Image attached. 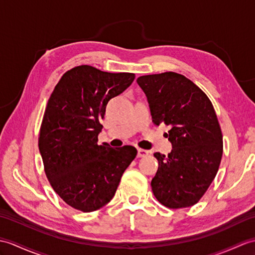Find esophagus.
<instances>
[{
    "label": "esophagus",
    "instance_id": "esophagus-1",
    "mask_svg": "<svg viewBox=\"0 0 255 255\" xmlns=\"http://www.w3.org/2000/svg\"><path fill=\"white\" fill-rule=\"evenodd\" d=\"M149 155V151L143 149H138V157H145Z\"/></svg>",
    "mask_w": 255,
    "mask_h": 255
}]
</instances>
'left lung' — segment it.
<instances>
[{
	"label": "left lung",
	"mask_w": 255,
	"mask_h": 255,
	"mask_svg": "<svg viewBox=\"0 0 255 255\" xmlns=\"http://www.w3.org/2000/svg\"><path fill=\"white\" fill-rule=\"evenodd\" d=\"M153 123L169 127L173 150L158 161L152 191L169 209L192 206L214 180L223 155V135L208 96L183 75L167 72L137 79Z\"/></svg>",
	"instance_id": "8db88e82"
}]
</instances>
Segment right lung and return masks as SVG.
<instances>
[{"instance_id":"obj_1","label":"right lung","mask_w":255,"mask_h":255,"mask_svg":"<svg viewBox=\"0 0 255 255\" xmlns=\"http://www.w3.org/2000/svg\"><path fill=\"white\" fill-rule=\"evenodd\" d=\"M134 74L81 65L65 73L47 102L39 150L52 188L72 208L93 212L115 195L137 150L98 144L109 101L132 84Z\"/></svg>"}]
</instances>
